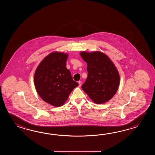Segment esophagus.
<instances>
[{
    "instance_id": "obj_1",
    "label": "esophagus",
    "mask_w": 155,
    "mask_h": 155,
    "mask_svg": "<svg viewBox=\"0 0 155 155\" xmlns=\"http://www.w3.org/2000/svg\"><path fill=\"white\" fill-rule=\"evenodd\" d=\"M78 83H79V87H80L81 85V84H82V82H81V81H79V82H78Z\"/></svg>"
}]
</instances>
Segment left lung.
<instances>
[{
  "instance_id": "8db88e82",
  "label": "left lung",
  "mask_w": 155,
  "mask_h": 155,
  "mask_svg": "<svg viewBox=\"0 0 155 155\" xmlns=\"http://www.w3.org/2000/svg\"><path fill=\"white\" fill-rule=\"evenodd\" d=\"M80 55L87 64V78L82 89L97 104L108 101L119 87L120 75L115 65L100 51H82Z\"/></svg>"
}]
</instances>
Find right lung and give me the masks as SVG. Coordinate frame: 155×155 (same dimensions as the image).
Listing matches in <instances>:
<instances>
[{
	"mask_svg": "<svg viewBox=\"0 0 155 155\" xmlns=\"http://www.w3.org/2000/svg\"><path fill=\"white\" fill-rule=\"evenodd\" d=\"M68 57L63 53L50 54L40 63L34 74L36 91L44 101L54 106L63 105L79 85L66 68Z\"/></svg>",
	"mask_w": 155,
	"mask_h": 155,
	"instance_id": "add662e5",
	"label": "right lung"
}]
</instances>
